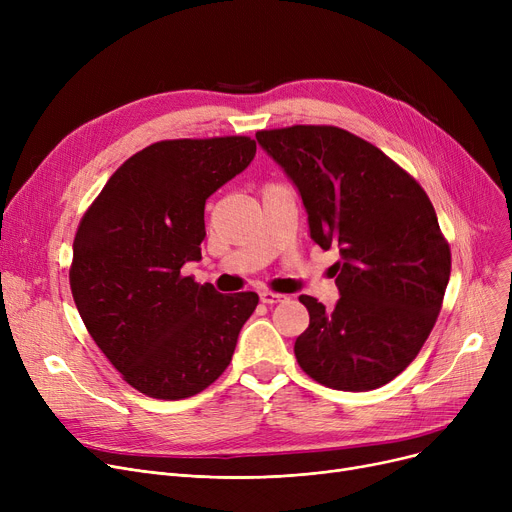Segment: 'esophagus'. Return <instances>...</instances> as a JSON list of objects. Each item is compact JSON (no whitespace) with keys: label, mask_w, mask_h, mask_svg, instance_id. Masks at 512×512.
Listing matches in <instances>:
<instances>
[{"label":"esophagus","mask_w":512,"mask_h":512,"mask_svg":"<svg viewBox=\"0 0 512 512\" xmlns=\"http://www.w3.org/2000/svg\"><path fill=\"white\" fill-rule=\"evenodd\" d=\"M259 299H261V303H265V305H276V303H284L288 297H286V294H280V292L263 290V292H259Z\"/></svg>","instance_id":"obj_1"}]
</instances>
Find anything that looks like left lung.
<instances>
[{
  "mask_svg": "<svg viewBox=\"0 0 512 512\" xmlns=\"http://www.w3.org/2000/svg\"><path fill=\"white\" fill-rule=\"evenodd\" d=\"M255 137L297 184L309 236L340 249L334 311L299 297L309 311L294 342L301 369L344 392L392 382L436 326L450 278V245L432 201L407 170L344 128L297 124Z\"/></svg>",
  "mask_w": 512,
  "mask_h": 512,
  "instance_id": "obj_1",
  "label": "left lung"
}]
</instances>
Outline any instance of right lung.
I'll return each instance as SVG.
<instances>
[{
	"mask_svg": "<svg viewBox=\"0 0 512 512\" xmlns=\"http://www.w3.org/2000/svg\"><path fill=\"white\" fill-rule=\"evenodd\" d=\"M251 137L159 141L128 157L76 228L70 290L85 326L134 390L182 400L232 361L255 292L182 276L201 259L205 201L255 157Z\"/></svg>",
	"mask_w": 512,
	"mask_h": 512,
	"instance_id": "1",
	"label": "right lung"
}]
</instances>
